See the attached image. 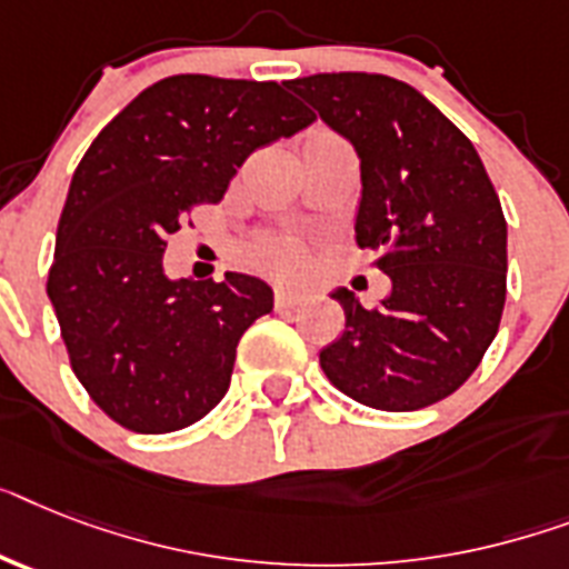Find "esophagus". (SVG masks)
<instances>
[{
    "label": "esophagus",
    "mask_w": 569,
    "mask_h": 569,
    "mask_svg": "<svg viewBox=\"0 0 569 569\" xmlns=\"http://www.w3.org/2000/svg\"><path fill=\"white\" fill-rule=\"evenodd\" d=\"M305 302L302 293H293V290H276V311H290V308H299Z\"/></svg>",
    "instance_id": "1"
}]
</instances>
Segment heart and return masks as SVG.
<instances>
[{"mask_svg": "<svg viewBox=\"0 0 569 569\" xmlns=\"http://www.w3.org/2000/svg\"><path fill=\"white\" fill-rule=\"evenodd\" d=\"M256 258L258 264L267 267L270 273L290 279V276L302 273L305 264H308V247L293 234H276L258 247Z\"/></svg>", "mask_w": 569, "mask_h": 569, "instance_id": "heart-1", "label": "heart"}]
</instances>
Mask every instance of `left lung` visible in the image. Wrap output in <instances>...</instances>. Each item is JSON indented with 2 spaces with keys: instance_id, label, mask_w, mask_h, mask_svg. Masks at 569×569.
I'll return each instance as SVG.
<instances>
[{
  "instance_id": "obj_1",
  "label": "left lung",
  "mask_w": 569,
  "mask_h": 569,
  "mask_svg": "<svg viewBox=\"0 0 569 569\" xmlns=\"http://www.w3.org/2000/svg\"><path fill=\"white\" fill-rule=\"evenodd\" d=\"M360 159L355 238L392 281L378 308L337 288L346 328L319 351L340 392L410 412L457 392L506 302V218L471 139L410 83L369 72L290 81Z\"/></svg>"
}]
</instances>
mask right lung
Listing matches in <instances>:
<instances>
[{
	"mask_svg": "<svg viewBox=\"0 0 569 569\" xmlns=\"http://www.w3.org/2000/svg\"><path fill=\"white\" fill-rule=\"evenodd\" d=\"M313 121L276 81L171 74L130 101L74 168L49 299L89 398L133 433H173L227 396L234 349L273 290L256 276L168 279L186 211L218 203L252 150Z\"/></svg>",
	"mask_w": 569,
	"mask_h": 569,
	"instance_id": "1",
	"label": "right lung"
}]
</instances>
